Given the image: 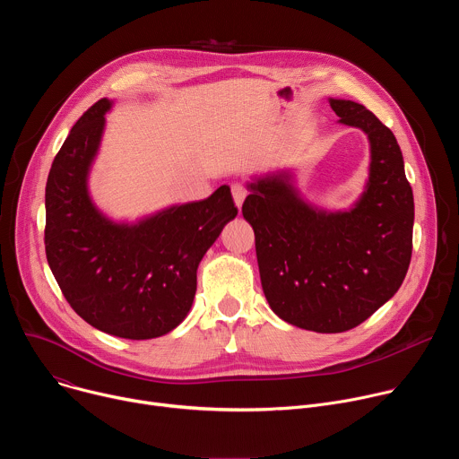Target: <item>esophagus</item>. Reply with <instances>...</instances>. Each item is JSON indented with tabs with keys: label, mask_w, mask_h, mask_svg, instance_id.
I'll list each match as a JSON object with an SVG mask.
<instances>
[{
	"label": "esophagus",
	"mask_w": 459,
	"mask_h": 459,
	"mask_svg": "<svg viewBox=\"0 0 459 459\" xmlns=\"http://www.w3.org/2000/svg\"><path fill=\"white\" fill-rule=\"evenodd\" d=\"M232 195H234V202L238 205V209L243 205V200L247 198V188L241 183H234L232 185Z\"/></svg>",
	"instance_id": "esophagus-1"
}]
</instances>
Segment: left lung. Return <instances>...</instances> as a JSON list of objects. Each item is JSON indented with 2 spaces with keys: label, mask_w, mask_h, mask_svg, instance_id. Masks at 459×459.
Returning <instances> with one entry per match:
<instances>
[{
  "label": "left lung",
  "mask_w": 459,
  "mask_h": 459,
  "mask_svg": "<svg viewBox=\"0 0 459 459\" xmlns=\"http://www.w3.org/2000/svg\"><path fill=\"white\" fill-rule=\"evenodd\" d=\"M331 107L370 142V178L358 205L338 214L314 211L287 174H276L252 183L241 207L271 308L323 334L354 329L398 292L414 225L412 186L392 130L359 103L331 100Z\"/></svg>",
  "instance_id": "8db88e82"
}]
</instances>
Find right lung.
Masks as SVG:
<instances>
[{"label":"right lung","instance_id":"right-lung-1","mask_svg":"<svg viewBox=\"0 0 459 459\" xmlns=\"http://www.w3.org/2000/svg\"><path fill=\"white\" fill-rule=\"evenodd\" d=\"M110 101H96L56 154L45 188V252L69 305L94 329L126 340L170 333L190 310L195 271L236 218L230 188L138 225H114L91 204L87 174Z\"/></svg>","mask_w":459,"mask_h":459}]
</instances>
